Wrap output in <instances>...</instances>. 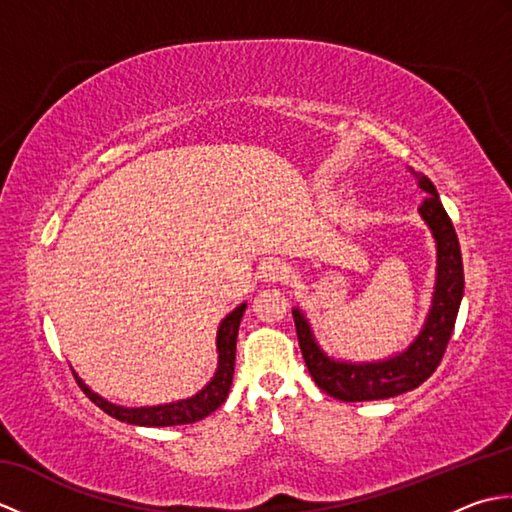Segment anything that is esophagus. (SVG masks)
I'll list each match as a JSON object with an SVG mask.
<instances>
[{"mask_svg": "<svg viewBox=\"0 0 512 512\" xmlns=\"http://www.w3.org/2000/svg\"><path fill=\"white\" fill-rule=\"evenodd\" d=\"M288 266L286 262H281V259H270L262 266V277L264 281H270V284H277V281H284L288 279Z\"/></svg>", "mask_w": 512, "mask_h": 512, "instance_id": "esophagus-1", "label": "esophagus"}]
</instances>
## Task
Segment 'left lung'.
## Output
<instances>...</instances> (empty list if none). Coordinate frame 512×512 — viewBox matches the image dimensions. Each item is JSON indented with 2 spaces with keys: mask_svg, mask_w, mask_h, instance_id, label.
Segmentation results:
<instances>
[{
  "mask_svg": "<svg viewBox=\"0 0 512 512\" xmlns=\"http://www.w3.org/2000/svg\"><path fill=\"white\" fill-rule=\"evenodd\" d=\"M409 173L418 180V187L427 193L418 213L436 242V284H433L431 308L416 339L402 352L380 358V361H343V358L330 356L319 345L306 312L299 306L292 308V319H295L297 339L308 372L319 389L336 400H385L416 389L436 372L453 334L455 319H458L464 295V268L458 235H455V228L433 182L411 167Z\"/></svg>",
  "mask_w": 512,
  "mask_h": 512,
  "instance_id": "obj_1",
  "label": "left lung"
}]
</instances>
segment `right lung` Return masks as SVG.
Returning <instances> with one entry per match:
<instances>
[{
    "label": "right lung",
    "mask_w": 512,
    "mask_h": 512,
    "mask_svg": "<svg viewBox=\"0 0 512 512\" xmlns=\"http://www.w3.org/2000/svg\"><path fill=\"white\" fill-rule=\"evenodd\" d=\"M244 310H246V303H239L233 312H228L222 319L215 336V347H217L215 374L209 383L198 391V394H193L189 398L165 402V405H151V407H125L96 394V391H92L83 383L76 372L74 376L79 380L85 396H88L96 407L103 409L105 413H110L112 418L121 422L138 424V427H176V424L198 422L220 407L226 400L228 391H231L233 372H235L237 332H239V323H242V317H244Z\"/></svg>",
    "instance_id": "right-lung-1"
}]
</instances>
